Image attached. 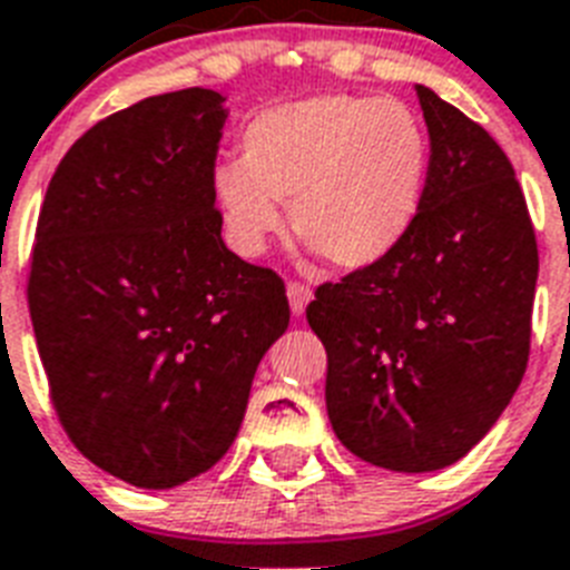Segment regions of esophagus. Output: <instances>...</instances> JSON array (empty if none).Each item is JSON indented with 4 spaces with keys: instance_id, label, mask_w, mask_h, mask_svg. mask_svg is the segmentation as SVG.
Listing matches in <instances>:
<instances>
[{
    "instance_id": "esophagus-1",
    "label": "esophagus",
    "mask_w": 570,
    "mask_h": 570,
    "mask_svg": "<svg viewBox=\"0 0 570 570\" xmlns=\"http://www.w3.org/2000/svg\"><path fill=\"white\" fill-rule=\"evenodd\" d=\"M286 298H289V309H293V316H304V309H307L313 293H309L304 284H289L286 286Z\"/></svg>"
}]
</instances>
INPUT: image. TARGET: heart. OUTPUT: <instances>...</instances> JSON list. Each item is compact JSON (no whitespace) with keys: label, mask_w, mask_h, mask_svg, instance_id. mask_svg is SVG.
<instances>
[{"label":"heart","mask_w":570,"mask_h":570,"mask_svg":"<svg viewBox=\"0 0 570 570\" xmlns=\"http://www.w3.org/2000/svg\"><path fill=\"white\" fill-rule=\"evenodd\" d=\"M430 142L397 99L327 92L263 110L243 134V164L213 169L225 239L257 257L293 228L336 269L363 272L397 252L419 219Z\"/></svg>","instance_id":"obj_1"}]
</instances>
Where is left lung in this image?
I'll return each instance as SVG.
<instances>
[{
	"label": "left lung",
	"instance_id": "left-lung-1",
	"mask_svg": "<svg viewBox=\"0 0 570 570\" xmlns=\"http://www.w3.org/2000/svg\"><path fill=\"white\" fill-rule=\"evenodd\" d=\"M430 134L419 219L372 269L322 284L327 419L354 456L404 474L462 460L501 419L530 357L539 248L510 157L415 85Z\"/></svg>",
	"mask_w": 570,
	"mask_h": 570
}]
</instances>
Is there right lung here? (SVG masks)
I'll use <instances>...</instances> for the list:
<instances>
[{
	"label": "right lung",
	"instance_id": "1",
	"mask_svg": "<svg viewBox=\"0 0 570 570\" xmlns=\"http://www.w3.org/2000/svg\"><path fill=\"white\" fill-rule=\"evenodd\" d=\"M225 119L205 87L101 119L63 155L37 219L29 309L52 404L87 460L140 489L225 456L289 325L284 281L222 239Z\"/></svg>",
	"mask_w": 570,
	"mask_h": 570
}]
</instances>
